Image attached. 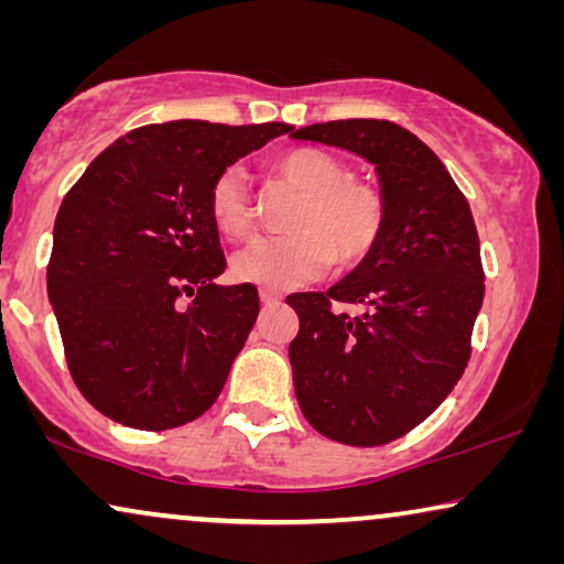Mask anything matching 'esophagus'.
Returning a JSON list of instances; mask_svg holds the SVG:
<instances>
[{
	"label": "esophagus",
	"instance_id": "34e87169",
	"mask_svg": "<svg viewBox=\"0 0 564 564\" xmlns=\"http://www.w3.org/2000/svg\"><path fill=\"white\" fill-rule=\"evenodd\" d=\"M261 303L264 305H280L282 303V295L280 292H272V290H261Z\"/></svg>",
	"mask_w": 564,
	"mask_h": 564
}]
</instances>
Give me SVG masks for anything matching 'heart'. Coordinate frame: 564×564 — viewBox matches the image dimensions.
<instances>
[{
    "mask_svg": "<svg viewBox=\"0 0 564 564\" xmlns=\"http://www.w3.org/2000/svg\"><path fill=\"white\" fill-rule=\"evenodd\" d=\"M274 169L305 192V199L292 218L295 234L259 238L238 251L234 257L238 280L267 290L297 288L318 280L334 259L351 267L375 249L388 213L377 184L349 176L341 159L311 145L280 153ZM207 207L223 236H251V197L238 166L223 169L215 176Z\"/></svg>",
    "mask_w": 564,
    "mask_h": 564,
    "instance_id": "1",
    "label": "heart"
}]
</instances>
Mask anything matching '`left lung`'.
<instances>
[{
  "label": "left lung",
  "instance_id": "8db88e82",
  "mask_svg": "<svg viewBox=\"0 0 564 564\" xmlns=\"http://www.w3.org/2000/svg\"><path fill=\"white\" fill-rule=\"evenodd\" d=\"M290 135L359 153L388 205L375 249L351 274L328 292L288 297L300 318L290 344L300 411L338 444H390L442 405L473 354L485 297L473 210L442 159L395 122H315Z\"/></svg>",
  "mask_w": 564,
  "mask_h": 564
}]
</instances>
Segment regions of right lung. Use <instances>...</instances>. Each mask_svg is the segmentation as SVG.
Returning a JSON list of instances; mask_svg holds the SVG:
<instances>
[{
  "instance_id": "obj_1",
  "label": "right lung",
  "mask_w": 564,
  "mask_h": 564,
  "mask_svg": "<svg viewBox=\"0 0 564 564\" xmlns=\"http://www.w3.org/2000/svg\"><path fill=\"white\" fill-rule=\"evenodd\" d=\"M288 122H153L130 130L66 192L48 297L68 372L99 413L141 431L195 421L218 400L259 315L226 272L210 187Z\"/></svg>"
}]
</instances>
